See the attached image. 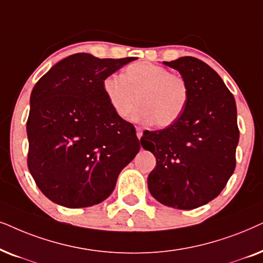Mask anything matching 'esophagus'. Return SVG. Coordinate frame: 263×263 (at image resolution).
Here are the masks:
<instances>
[{
  "label": "esophagus",
  "mask_w": 263,
  "mask_h": 263,
  "mask_svg": "<svg viewBox=\"0 0 263 263\" xmlns=\"http://www.w3.org/2000/svg\"><path fill=\"white\" fill-rule=\"evenodd\" d=\"M136 134H137V137L139 139L143 136V129L141 127H136Z\"/></svg>",
  "instance_id": "34e87169"
}]
</instances>
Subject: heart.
Segmentation results:
<instances>
[{
    "mask_svg": "<svg viewBox=\"0 0 263 263\" xmlns=\"http://www.w3.org/2000/svg\"><path fill=\"white\" fill-rule=\"evenodd\" d=\"M103 92L119 117H126L136 103L131 118L157 127L172 125L189 101V85L183 77L152 62L128 65L124 74L103 79Z\"/></svg>",
    "mask_w": 263,
    "mask_h": 263,
    "instance_id": "heart-1",
    "label": "heart"
}]
</instances>
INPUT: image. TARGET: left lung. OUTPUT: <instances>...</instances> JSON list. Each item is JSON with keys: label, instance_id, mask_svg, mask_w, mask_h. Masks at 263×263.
I'll list each match as a JSON object with an SVG mask.
<instances>
[{"label": "left lung", "instance_id": "left-lung-1", "mask_svg": "<svg viewBox=\"0 0 263 263\" xmlns=\"http://www.w3.org/2000/svg\"><path fill=\"white\" fill-rule=\"evenodd\" d=\"M163 64L186 80L189 101L172 125L143 134L142 146L156 157L148 187L167 207L194 209L214 199L236 168V101L205 62L184 56Z\"/></svg>", "mask_w": 263, "mask_h": 263}]
</instances>
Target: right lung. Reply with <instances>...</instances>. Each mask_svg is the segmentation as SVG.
<instances>
[{"label":"right lung","instance_id":"obj_1","mask_svg":"<svg viewBox=\"0 0 263 263\" xmlns=\"http://www.w3.org/2000/svg\"><path fill=\"white\" fill-rule=\"evenodd\" d=\"M134 60L73 54L34 85L27 167L50 201L67 208L101 203L137 155L135 126L115 113L102 87L107 76Z\"/></svg>","mask_w":263,"mask_h":263}]
</instances>
